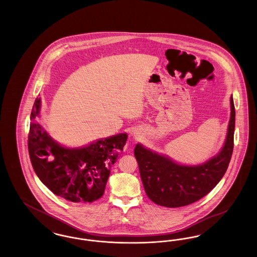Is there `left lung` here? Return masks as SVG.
Returning a JSON list of instances; mask_svg holds the SVG:
<instances>
[{"label": "left lung", "instance_id": "obj_1", "mask_svg": "<svg viewBox=\"0 0 257 257\" xmlns=\"http://www.w3.org/2000/svg\"><path fill=\"white\" fill-rule=\"evenodd\" d=\"M231 114L224 146L220 153L198 166L178 165L171 159L137 145L135 157L147 196L165 207L194 203L210 193L228 168L234 147L235 107L230 97Z\"/></svg>", "mask_w": 257, "mask_h": 257}]
</instances>
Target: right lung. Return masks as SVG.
Here are the masks:
<instances>
[{
	"instance_id": "1",
	"label": "right lung",
	"mask_w": 257,
	"mask_h": 257,
	"mask_svg": "<svg viewBox=\"0 0 257 257\" xmlns=\"http://www.w3.org/2000/svg\"><path fill=\"white\" fill-rule=\"evenodd\" d=\"M40 98L31 113L28 149L40 181L56 196L75 203H90L103 196L110 168L121 153L127 135L112 136L84 147L66 148L50 138L36 121Z\"/></svg>"
}]
</instances>
